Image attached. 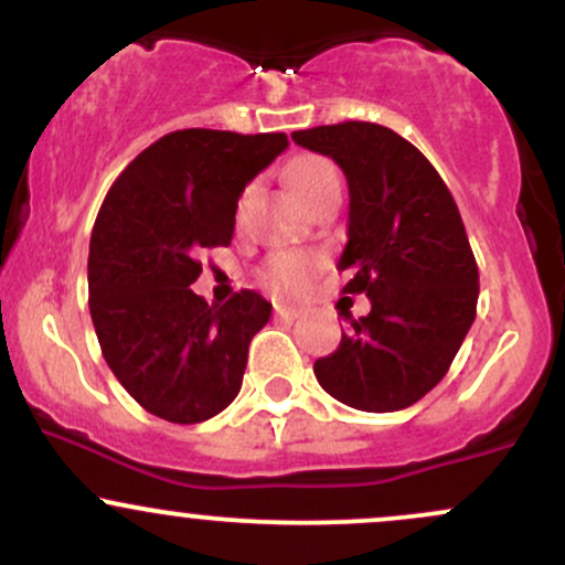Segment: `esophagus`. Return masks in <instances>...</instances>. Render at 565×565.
I'll list each match as a JSON object with an SVG mask.
<instances>
[{
    "mask_svg": "<svg viewBox=\"0 0 565 565\" xmlns=\"http://www.w3.org/2000/svg\"><path fill=\"white\" fill-rule=\"evenodd\" d=\"M305 313L302 308H295V305H276V319L284 321H297Z\"/></svg>",
    "mask_w": 565,
    "mask_h": 565,
    "instance_id": "obj_1",
    "label": "esophagus"
}]
</instances>
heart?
Masks as SVG:
<instances>
[{"instance_id":"obj_1","label":"heart","mask_w":565,"mask_h":565,"mask_svg":"<svg viewBox=\"0 0 565 565\" xmlns=\"http://www.w3.org/2000/svg\"><path fill=\"white\" fill-rule=\"evenodd\" d=\"M287 180L308 204L319 193L327 191V188L340 185V174H337L332 161L313 157V153H302V157L291 159L287 164ZM319 268V255H308V252H276L263 265V281L276 291H300Z\"/></svg>"}]
</instances>
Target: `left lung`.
I'll use <instances>...</instances> for the list:
<instances>
[{
    "mask_svg": "<svg viewBox=\"0 0 565 565\" xmlns=\"http://www.w3.org/2000/svg\"><path fill=\"white\" fill-rule=\"evenodd\" d=\"M332 157L350 191L348 244L337 268L348 295L372 300L340 348L313 364L332 398L361 412H398L444 380L478 305V265L436 167L393 129L342 121L291 132Z\"/></svg>",
    "mask_w": 565,
    "mask_h": 565,
    "instance_id": "8db88e82",
    "label": "left lung"
}]
</instances>
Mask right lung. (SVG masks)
Listing matches in <instances>:
<instances>
[{
    "instance_id": "right-lung-1",
    "label": "right lung",
    "mask_w": 565,
    "mask_h": 565,
    "mask_svg": "<svg viewBox=\"0 0 565 565\" xmlns=\"http://www.w3.org/2000/svg\"><path fill=\"white\" fill-rule=\"evenodd\" d=\"M289 146L284 132L178 129L116 178L89 238V316L103 359L167 423L215 417L242 391L270 302L242 289L206 305L191 289L201 249L228 246L244 185Z\"/></svg>"
}]
</instances>
